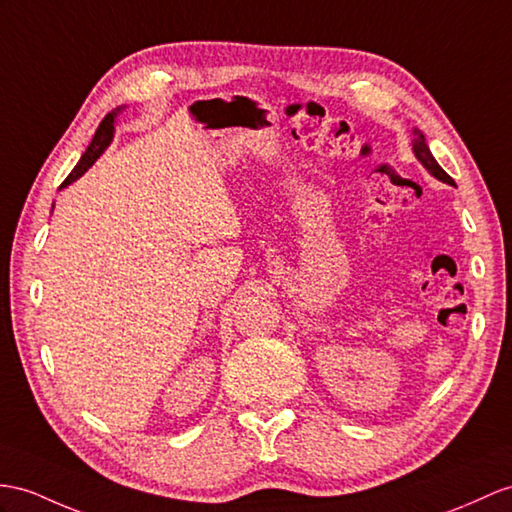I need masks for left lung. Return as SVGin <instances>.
<instances>
[{
  "label": "left lung",
  "instance_id": "obj_1",
  "mask_svg": "<svg viewBox=\"0 0 512 512\" xmlns=\"http://www.w3.org/2000/svg\"><path fill=\"white\" fill-rule=\"evenodd\" d=\"M413 154L417 156V160L421 162V165L428 169L430 176H434L436 180H441V182L450 184V186H456V184H454V180H452L450 176H447V173L441 169L439 162L434 160V156H432V152H430V147H428V143H426V136H423L419 130H415V139H413Z\"/></svg>",
  "mask_w": 512,
  "mask_h": 512
}]
</instances>
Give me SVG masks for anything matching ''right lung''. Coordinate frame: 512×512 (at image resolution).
Masks as SVG:
<instances>
[{
    "instance_id": "add662e5",
    "label": "right lung",
    "mask_w": 512,
    "mask_h": 512,
    "mask_svg": "<svg viewBox=\"0 0 512 512\" xmlns=\"http://www.w3.org/2000/svg\"><path fill=\"white\" fill-rule=\"evenodd\" d=\"M123 108H126V106H119V108H115V110H112V112H108V115L104 117V121L99 123V128H97V132H95V136H93L91 145L86 147V152L82 154L80 162H78L76 167H73V171L69 173L67 180L60 184V189H65V186H69L71 182H76L78 178H82L84 173L93 167V162H95L99 156L104 154V149L110 145L112 136H115L117 117H119V112H121Z\"/></svg>"
}]
</instances>
